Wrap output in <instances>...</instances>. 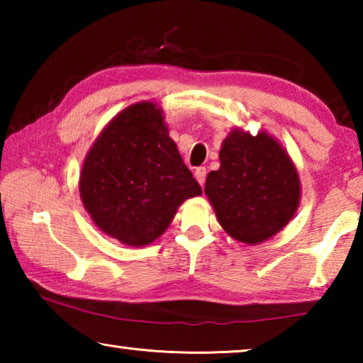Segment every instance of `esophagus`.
<instances>
[{
	"mask_svg": "<svg viewBox=\"0 0 363 363\" xmlns=\"http://www.w3.org/2000/svg\"><path fill=\"white\" fill-rule=\"evenodd\" d=\"M195 179L199 181L200 186H203L205 179H206V168L205 167H200V168L195 169Z\"/></svg>",
	"mask_w": 363,
	"mask_h": 363,
	"instance_id": "obj_1",
	"label": "esophagus"
}]
</instances>
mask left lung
Here are the masks:
<instances>
[{
	"label": "left lung",
	"instance_id": "obj_1",
	"mask_svg": "<svg viewBox=\"0 0 363 363\" xmlns=\"http://www.w3.org/2000/svg\"><path fill=\"white\" fill-rule=\"evenodd\" d=\"M205 194L223 229L235 240L257 245L290 223L299 206L301 184L290 155L266 131L251 136L232 130L219 152Z\"/></svg>",
	"mask_w": 363,
	"mask_h": 363
}]
</instances>
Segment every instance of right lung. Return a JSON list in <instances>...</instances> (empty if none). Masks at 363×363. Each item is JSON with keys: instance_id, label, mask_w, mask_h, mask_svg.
<instances>
[{"instance_id": "1", "label": "right lung", "mask_w": 363, "mask_h": 363, "mask_svg": "<svg viewBox=\"0 0 363 363\" xmlns=\"http://www.w3.org/2000/svg\"><path fill=\"white\" fill-rule=\"evenodd\" d=\"M200 194L169 138L163 110L145 101L121 110L104 128L79 176L91 219L128 247L157 240L182 201Z\"/></svg>"}]
</instances>
